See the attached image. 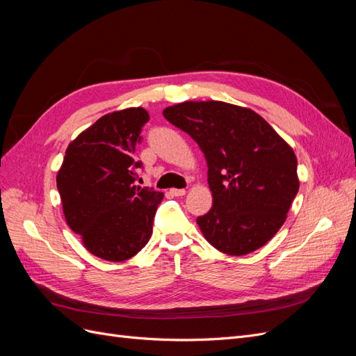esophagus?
Masks as SVG:
<instances>
[{
	"mask_svg": "<svg viewBox=\"0 0 356 356\" xmlns=\"http://www.w3.org/2000/svg\"><path fill=\"white\" fill-rule=\"evenodd\" d=\"M170 195L172 196H184L186 195V190L184 188H172L170 190Z\"/></svg>",
	"mask_w": 356,
	"mask_h": 356,
	"instance_id": "1",
	"label": "esophagus"
}]
</instances>
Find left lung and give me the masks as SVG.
Wrapping results in <instances>:
<instances>
[{
    "label": "left lung",
    "mask_w": 356,
    "mask_h": 356,
    "mask_svg": "<svg viewBox=\"0 0 356 356\" xmlns=\"http://www.w3.org/2000/svg\"><path fill=\"white\" fill-rule=\"evenodd\" d=\"M163 115L195 139L207 159L213 200L197 217L207 241L236 257L266 245L298 193L293 148L261 115L232 104L182 102Z\"/></svg>",
    "instance_id": "8db88e82"
}]
</instances>
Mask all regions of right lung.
Listing matches in <instances>:
<instances>
[{
	"instance_id": "add662e5",
	"label": "right lung",
	"mask_w": 356,
	"mask_h": 356,
	"mask_svg": "<svg viewBox=\"0 0 356 356\" xmlns=\"http://www.w3.org/2000/svg\"><path fill=\"white\" fill-rule=\"evenodd\" d=\"M149 120L144 108L101 117L68 145L56 182L70 229L108 261H124L152 238L163 193L136 187L143 161L135 159Z\"/></svg>"
}]
</instances>
